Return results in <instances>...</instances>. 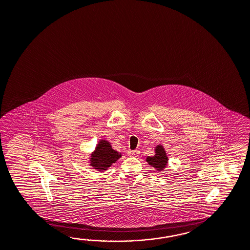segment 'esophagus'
Listing matches in <instances>:
<instances>
[{
  "label": "esophagus",
  "mask_w": 250,
  "mask_h": 250,
  "mask_svg": "<svg viewBox=\"0 0 250 250\" xmlns=\"http://www.w3.org/2000/svg\"><path fill=\"white\" fill-rule=\"evenodd\" d=\"M127 154L130 156H137V155H139V151L138 150H129Z\"/></svg>",
  "instance_id": "esophagus-1"
}]
</instances>
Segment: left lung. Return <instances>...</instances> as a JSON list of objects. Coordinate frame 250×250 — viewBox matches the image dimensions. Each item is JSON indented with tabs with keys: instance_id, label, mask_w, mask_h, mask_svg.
Masks as SVG:
<instances>
[{
	"instance_id": "obj_1",
	"label": "left lung",
	"mask_w": 250,
	"mask_h": 250,
	"mask_svg": "<svg viewBox=\"0 0 250 250\" xmlns=\"http://www.w3.org/2000/svg\"><path fill=\"white\" fill-rule=\"evenodd\" d=\"M155 155L154 156H147L146 162L149 166L153 167L156 171H163L167 167L168 163V157L161 145L156 146L155 149Z\"/></svg>"
}]
</instances>
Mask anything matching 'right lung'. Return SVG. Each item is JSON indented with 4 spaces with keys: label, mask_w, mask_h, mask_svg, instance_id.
I'll use <instances>...</instances> for the list:
<instances>
[{
    "label": "right lung",
    "mask_w": 250,
    "mask_h": 250,
    "mask_svg": "<svg viewBox=\"0 0 250 250\" xmlns=\"http://www.w3.org/2000/svg\"><path fill=\"white\" fill-rule=\"evenodd\" d=\"M121 156V153L112 148L110 142L102 139L97 144L95 151L91 154L90 166L99 172H104Z\"/></svg>",
    "instance_id": "1"
}]
</instances>
